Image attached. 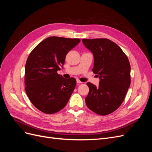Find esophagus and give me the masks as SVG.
<instances>
[{
  "label": "esophagus",
  "mask_w": 152,
  "mask_h": 152,
  "mask_svg": "<svg viewBox=\"0 0 152 152\" xmlns=\"http://www.w3.org/2000/svg\"><path fill=\"white\" fill-rule=\"evenodd\" d=\"M77 84H81V83H82V82L79 79H77Z\"/></svg>",
  "instance_id": "esophagus-1"
}]
</instances>
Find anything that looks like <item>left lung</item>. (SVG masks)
Instances as JSON below:
<instances>
[{
  "label": "left lung",
  "instance_id": "8db88e82",
  "mask_svg": "<svg viewBox=\"0 0 152 152\" xmlns=\"http://www.w3.org/2000/svg\"><path fill=\"white\" fill-rule=\"evenodd\" d=\"M94 56L93 71L99 78V86L87 82V107L101 115L113 112L120 107L131 84V66L122 49L107 39H82Z\"/></svg>",
  "mask_w": 152,
  "mask_h": 152
}]
</instances>
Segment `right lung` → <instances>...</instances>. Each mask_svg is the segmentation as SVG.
I'll return each instance as SVG.
<instances>
[{
    "instance_id": "right-lung-1",
    "label": "right lung",
    "mask_w": 152,
    "mask_h": 152,
    "mask_svg": "<svg viewBox=\"0 0 152 152\" xmlns=\"http://www.w3.org/2000/svg\"><path fill=\"white\" fill-rule=\"evenodd\" d=\"M79 39L50 37L29 54L25 65V91L31 103L45 113L53 114L65 107L76 86L74 78L65 79L57 71Z\"/></svg>"
}]
</instances>
